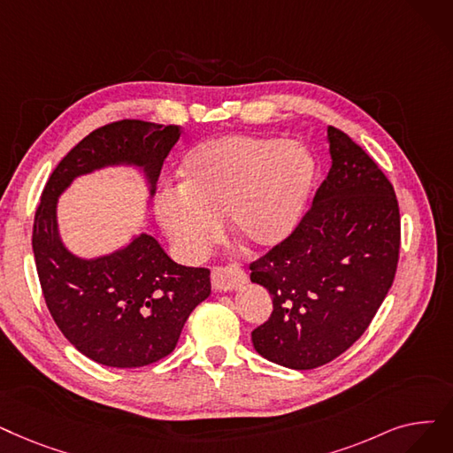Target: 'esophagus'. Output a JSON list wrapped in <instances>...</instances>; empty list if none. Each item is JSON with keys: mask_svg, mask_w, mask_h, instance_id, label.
I'll return each mask as SVG.
<instances>
[{"mask_svg": "<svg viewBox=\"0 0 453 453\" xmlns=\"http://www.w3.org/2000/svg\"><path fill=\"white\" fill-rule=\"evenodd\" d=\"M246 272L239 266L229 265V266H216L211 273V283L216 292H229L237 290L246 283Z\"/></svg>", "mask_w": 453, "mask_h": 453, "instance_id": "esophagus-1", "label": "esophagus"}]
</instances>
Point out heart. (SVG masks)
Wrapping results in <instances>:
<instances>
[{
    "instance_id": "1",
    "label": "heart",
    "mask_w": 453,
    "mask_h": 453,
    "mask_svg": "<svg viewBox=\"0 0 453 453\" xmlns=\"http://www.w3.org/2000/svg\"><path fill=\"white\" fill-rule=\"evenodd\" d=\"M314 181V161L296 141L224 134L188 151L181 190L157 198L161 227L181 257L198 261L222 239L227 219L244 248L266 251L298 227Z\"/></svg>"
}]
</instances>
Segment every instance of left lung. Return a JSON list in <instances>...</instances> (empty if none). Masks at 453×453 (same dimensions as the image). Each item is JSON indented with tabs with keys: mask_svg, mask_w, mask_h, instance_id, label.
Here are the masks:
<instances>
[{
	"mask_svg": "<svg viewBox=\"0 0 453 453\" xmlns=\"http://www.w3.org/2000/svg\"><path fill=\"white\" fill-rule=\"evenodd\" d=\"M331 168L290 237L250 265L272 296L251 331L265 359L294 370L322 366L356 342L392 287L400 255L395 188L372 157L329 126Z\"/></svg>",
	"mask_w": 453,
	"mask_h": 453,
	"instance_id": "obj_1",
	"label": "left lung"
}]
</instances>
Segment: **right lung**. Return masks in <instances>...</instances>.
Listing matches in <instances>:
<instances>
[{
	"label": "right lung",
	"mask_w": 453,
	"mask_h": 453,
	"mask_svg": "<svg viewBox=\"0 0 453 453\" xmlns=\"http://www.w3.org/2000/svg\"><path fill=\"white\" fill-rule=\"evenodd\" d=\"M180 126L120 120L92 131L51 172L35 212L33 253L46 305L57 327L88 359L139 368L166 357L188 314L211 294L207 268L173 263L151 234L96 259L61 241L57 200L75 178L105 166L141 168L155 194Z\"/></svg>",
	"instance_id": "1"
}]
</instances>
